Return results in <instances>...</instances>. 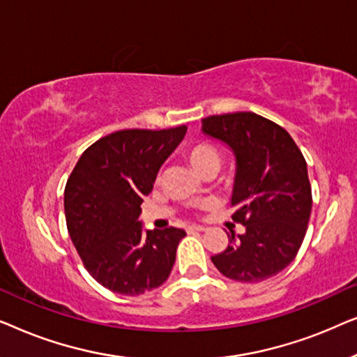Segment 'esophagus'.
I'll list each match as a JSON object with an SVG mask.
<instances>
[{
    "mask_svg": "<svg viewBox=\"0 0 357 357\" xmlns=\"http://www.w3.org/2000/svg\"><path fill=\"white\" fill-rule=\"evenodd\" d=\"M188 231L190 232H204V231H206V227H203V226H190Z\"/></svg>",
    "mask_w": 357,
    "mask_h": 357,
    "instance_id": "obj_1",
    "label": "esophagus"
}]
</instances>
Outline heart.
<instances>
[{
	"instance_id": "obj_1",
	"label": "heart",
	"mask_w": 357,
	"mask_h": 357,
	"mask_svg": "<svg viewBox=\"0 0 357 357\" xmlns=\"http://www.w3.org/2000/svg\"><path fill=\"white\" fill-rule=\"evenodd\" d=\"M183 155L190 167L202 177L214 175L221 167V154L211 143H206V141H198V143L187 146Z\"/></svg>"
}]
</instances>
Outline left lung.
I'll list each match as a JSON object with an SVG mask.
<instances>
[{"label":"left lung","mask_w":357,"mask_h":357,"mask_svg":"<svg viewBox=\"0 0 357 357\" xmlns=\"http://www.w3.org/2000/svg\"><path fill=\"white\" fill-rule=\"evenodd\" d=\"M202 130L236 155L232 219L245 226L241 236L229 234L227 248L211 261L234 281L268 280L294 260L309 226L304 155L282 126L253 112L206 116Z\"/></svg>","instance_id":"8db88e82"}]
</instances>
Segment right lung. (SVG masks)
<instances>
[{
    "label": "right lung",
    "instance_id": "add662e5",
    "mask_svg": "<svg viewBox=\"0 0 357 357\" xmlns=\"http://www.w3.org/2000/svg\"><path fill=\"white\" fill-rule=\"evenodd\" d=\"M185 133V125L115 131L91 144L68 178V232L89 275L112 292L139 296L172 271L185 231L143 232L138 218L160 165Z\"/></svg>",
    "mask_w": 357,
    "mask_h": 357
}]
</instances>
